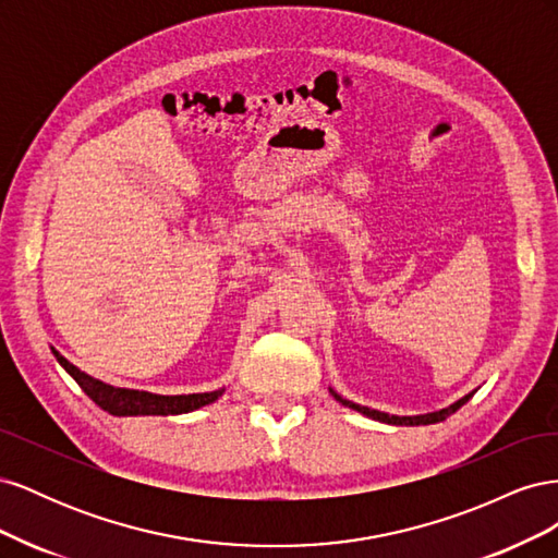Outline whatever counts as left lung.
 <instances>
[{"label": "left lung", "instance_id": "left-lung-1", "mask_svg": "<svg viewBox=\"0 0 558 558\" xmlns=\"http://www.w3.org/2000/svg\"><path fill=\"white\" fill-rule=\"evenodd\" d=\"M332 396H335V400H340V402L344 404V408H351V410H356V412H361V414H365V416H369V418L381 421V424H393V426H428V424H437V421H445V418L451 416L456 410L463 408V404H465L472 396H475V391L468 393V396L461 398V400H456L453 404H449V408H445V410H440V412L418 414V416H393V414H384V412H377V410L361 408V404H356V402H349L347 398L337 396L335 391H332Z\"/></svg>", "mask_w": 558, "mask_h": 558}]
</instances>
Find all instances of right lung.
I'll list each match as a JSON object with an SVG mask.
<instances>
[{"label": "right lung", "instance_id": "add662e5", "mask_svg": "<svg viewBox=\"0 0 558 558\" xmlns=\"http://www.w3.org/2000/svg\"><path fill=\"white\" fill-rule=\"evenodd\" d=\"M56 359L58 363L70 373L76 384L86 391V396L99 404L105 412L116 414V416H140V414H150V416H167V414H185L193 412L197 408H205V404L214 402L223 391H211V393H191V396H156V393H146V391H128V388H113L109 384L97 381L88 377L86 373H81L78 367H74L64 356H60L58 351Z\"/></svg>", "mask_w": 558, "mask_h": 558}]
</instances>
